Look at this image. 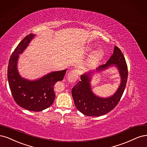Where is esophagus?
I'll list each match as a JSON object with an SVG mask.
<instances>
[{
    "instance_id": "1",
    "label": "esophagus",
    "mask_w": 147,
    "mask_h": 147,
    "mask_svg": "<svg viewBox=\"0 0 147 147\" xmlns=\"http://www.w3.org/2000/svg\"><path fill=\"white\" fill-rule=\"evenodd\" d=\"M79 71L76 69L72 70L71 71H70L68 76H67V79L69 82H74L76 81L79 78Z\"/></svg>"
}]
</instances>
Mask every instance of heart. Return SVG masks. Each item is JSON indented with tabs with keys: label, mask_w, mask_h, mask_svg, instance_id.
I'll return each mask as SVG.
<instances>
[{
	"label": "heart",
	"mask_w": 147,
	"mask_h": 147,
	"mask_svg": "<svg viewBox=\"0 0 147 147\" xmlns=\"http://www.w3.org/2000/svg\"><path fill=\"white\" fill-rule=\"evenodd\" d=\"M100 56H101V53H100V52H99V51H96V52H95V53H94V54H93L92 58L93 59H97Z\"/></svg>",
	"instance_id": "heart-1"
}]
</instances>
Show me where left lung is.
Returning a JSON list of instances; mask_svg holds the SVG:
<instances>
[{"label": "left lung", "instance_id": "obj_1", "mask_svg": "<svg viewBox=\"0 0 147 147\" xmlns=\"http://www.w3.org/2000/svg\"><path fill=\"white\" fill-rule=\"evenodd\" d=\"M112 65L116 66L119 71L121 83L115 94L111 97L101 98L92 92L90 84L92 71L81 75V80L72 88L71 94L75 106L83 114L91 117L101 116L113 110L119 102L126 87L128 70L123 54L116 46L113 54L107 63L99 66L96 70L100 71Z\"/></svg>", "mask_w": 147, "mask_h": 147}]
</instances>
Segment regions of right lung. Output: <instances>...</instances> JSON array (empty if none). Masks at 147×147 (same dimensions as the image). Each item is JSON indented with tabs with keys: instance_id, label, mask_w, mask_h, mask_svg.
Here are the masks:
<instances>
[{
	"instance_id": "obj_1",
	"label": "right lung",
	"mask_w": 147,
	"mask_h": 147,
	"mask_svg": "<svg viewBox=\"0 0 147 147\" xmlns=\"http://www.w3.org/2000/svg\"><path fill=\"white\" fill-rule=\"evenodd\" d=\"M29 34L24 38L13 52L8 66V81L14 100L28 111L39 112L48 108L54 101L55 84L62 80L67 69L54 71L35 80L22 78L17 68L19 54L23 53L34 37Z\"/></svg>"
}]
</instances>
